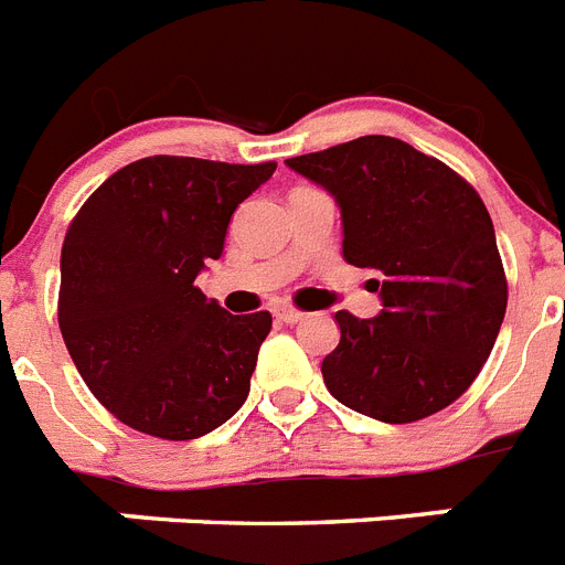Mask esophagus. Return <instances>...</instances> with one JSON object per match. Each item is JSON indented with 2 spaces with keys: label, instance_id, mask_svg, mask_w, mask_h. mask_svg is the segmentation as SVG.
I'll return each mask as SVG.
<instances>
[{
  "label": "esophagus",
  "instance_id": "obj_1",
  "mask_svg": "<svg viewBox=\"0 0 565 565\" xmlns=\"http://www.w3.org/2000/svg\"><path fill=\"white\" fill-rule=\"evenodd\" d=\"M274 317H277L279 322H286V326H297V322H300L306 315L294 311V308H274Z\"/></svg>",
  "mask_w": 565,
  "mask_h": 565
}]
</instances>
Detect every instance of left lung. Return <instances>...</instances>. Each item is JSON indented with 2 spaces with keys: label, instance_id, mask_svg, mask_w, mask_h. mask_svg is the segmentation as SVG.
I'll return each mask as SVG.
<instances>
[{
  "label": "left lung",
  "instance_id": "8db88e82",
  "mask_svg": "<svg viewBox=\"0 0 565 565\" xmlns=\"http://www.w3.org/2000/svg\"><path fill=\"white\" fill-rule=\"evenodd\" d=\"M286 166L334 196L342 259L374 271L380 315L337 311L322 380L342 406L414 423L455 403L505 317L494 225L475 188L403 139L360 137Z\"/></svg>",
  "mask_w": 565,
  "mask_h": 565
}]
</instances>
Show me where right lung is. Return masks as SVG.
Instances as JSON below:
<instances>
[{
    "label": "right lung",
    "instance_id": "add662e5",
    "mask_svg": "<svg viewBox=\"0 0 565 565\" xmlns=\"http://www.w3.org/2000/svg\"><path fill=\"white\" fill-rule=\"evenodd\" d=\"M274 168L145 157L74 216L60 329L82 380L125 426L196 440L248 397L271 315H228L194 279L223 257L231 214Z\"/></svg>",
    "mask_w": 565,
    "mask_h": 565
}]
</instances>
